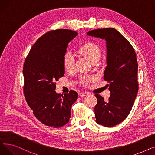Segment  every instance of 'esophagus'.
Wrapping results in <instances>:
<instances>
[{"mask_svg": "<svg viewBox=\"0 0 155 155\" xmlns=\"http://www.w3.org/2000/svg\"><path fill=\"white\" fill-rule=\"evenodd\" d=\"M88 94V92H80V93H79V95L81 96V97L86 96V95H87Z\"/></svg>", "mask_w": 155, "mask_h": 155, "instance_id": "34e87169", "label": "esophagus"}]
</instances>
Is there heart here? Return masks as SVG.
I'll list each match as a JSON object with an SVG mask.
<instances>
[{"mask_svg":"<svg viewBox=\"0 0 155 155\" xmlns=\"http://www.w3.org/2000/svg\"><path fill=\"white\" fill-rule=\"evenodd\" d=\"M77 53L82 55L92 62L98 61L101 58V52L100 48L94 42L88 41L78 48ZM63 65L64 70L68 73L73 72L75 70V60L70 53H67L63 57ZM91 80L90 78H83L82 82L87 84Z\"/></svg>","mask_w":155,"mask_h":155,"instance_id":"b5f03b06","label":"heart"}]
</instances>
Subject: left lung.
<instances>
[{
	"mask_svg": "<svg viewBox=\"0 0 155 155\" xmlns=\"http://www.w3.org/2000/svg\"><path fill=\"white\" fill-rule=\"evenodd\" d=\"M87 35L107 41V63L104 78L109 83L110 97L107 101L95 94L94 111L96 123L112 127L123 122L131 110L138 92L136 54L128 41L116 29H97Z\"/></svg>",
	"mask_w": 155,
	"mask_h": 155,
	"instance_id": "1",
	"label": "left lung"
}]
</instances>
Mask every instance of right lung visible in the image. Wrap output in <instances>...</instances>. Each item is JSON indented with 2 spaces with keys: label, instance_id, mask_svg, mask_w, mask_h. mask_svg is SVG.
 Instances as JSON below:
<instances>
[{
  "label": "right lung",
  "instance_id": "obj_1",
  "mask_svg": "<svg viewBox=\"0 0 155 155\" xmlns=\"http://www.w3.org/2000/svg\"><path fill=\"white\" fill-rule=\"evenodd\" d=\"M78 35L69 29L51 30L32 46L23 67V92L35 117L46 126L61 127L69 122L78 93L57 94L56 82L64 74L63 57L68 43Z\"/></svg>",
  "mask_w": 155,
  "mask_h": 155
}]
</instances>
